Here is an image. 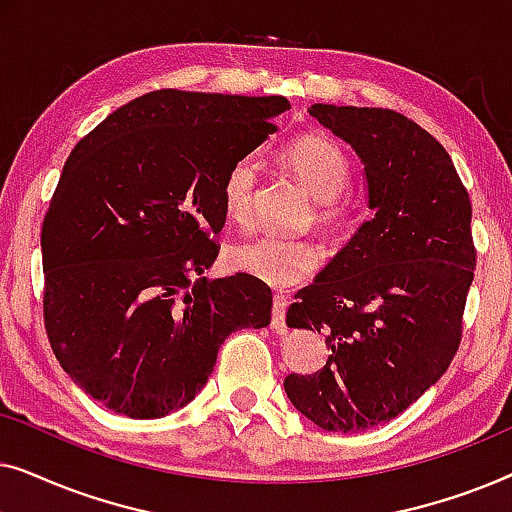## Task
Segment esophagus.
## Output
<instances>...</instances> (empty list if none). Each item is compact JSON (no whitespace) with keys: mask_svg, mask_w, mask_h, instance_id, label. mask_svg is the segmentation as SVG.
<instances>
[{"mask_svg":"<svg viewBox=\"0 0 512 512\" xmlns=\"http://www.w3.org/2000/svg\"><path fill=\"white\" fill-rule=\"evenodd\" d=\"M286 307H289V298L284 296V291H277L272 298V328L277 333L286 331Z\"/></svg>","mask_w":512,"mask_h":512,"instance_id":"obj_1","label":"esophagus"}]
</instances>
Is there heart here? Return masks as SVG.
<instances>
[{
    "label": "heart",
    "mask_w": 512,
    "mask_h": 512,
    "mask_svg": "<svg viewBox=\"0 0 512 512\" xmlns=\"http://www.w3.org/2000/svg\"><path fill=\"white\" fill-rule=\"evenodd\" d=\"M279 163L307 193L312 195L310 221L331 235L347 233L359 216V202L349 191L352 158L333 137H296L279 151ZM258 186V167L251 158H240L228 167L223 179V214L235 226H249ZM321 261V251L312 240H284L263 235L230 249L235 270L272 286H291L310 277Z\"/></svg>",
    "instance_id": "obj_1"
}]
</instances>
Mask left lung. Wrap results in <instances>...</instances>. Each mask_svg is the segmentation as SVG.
Masks as SVG:
<instances>
[{
	"label": "left lung",
	"instance_id": "8db88e82",
	"mask_svg": "<svg viewBox=\"0 0 512 512\" xmlns=\"http://www.w3.org/2000/svg\"><path fill=\"white\" fill-rule=\"evenodd\" d=\"M366 165L373 219L296 293L291 328L326 335L317 373L284 380L326 431H366L408 410L450 368L475 272L471 198L450 153L408 116L312 104Z\"/></svg>",
	"mask_w": 512,
	"mask_h": 512
}]
</instances>
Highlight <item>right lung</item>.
Wrapping results in <instances>:
<instances>
[{
    "label": "right lung",
    "instance_id": "obj_1",
    "mask_svg": "<svg viewBox=\"0 0 512 512\" xmlns=\"http://www.w3.org/2000/svg\"><path fill=\"white\" fill-rule=\"evenodd\" d=\"M289 107L279 95L153 90L69 153L41 223L44 326L65 373L109 410L184 408L230 333L270 324L261 279L200 275L221 249L228 167Z\"/></svg>",
    "mask_w": 512,
    "mask_h": 512
}]
</instances>
